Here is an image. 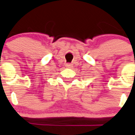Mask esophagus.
Wrapping results in <instances>:
<instances>
[{"mask_svg": "<svg viewBox=\"0 0 135 135\" xmlns=\"http://www.w3.org/2000/svg\"><path fill=\"white\" fill-rule=\"evenodd\" d=\"M66 66L67 68H71L72 67V64H70V63H66Z\"/></svg>", "mask_w": 135, "mask_h": 135, "instance_id": "1", "label": "esophagus"}]
</instances>
